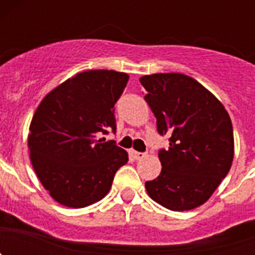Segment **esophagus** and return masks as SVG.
I'll return each mask as SVG.
<instances>
[{"label": "esophagus", "mask_w": 255, "mask_h": 255, "mask_svg": "<svg viewBox=\"0 0 255 255\" xmlns=\"http://www.w3.org/2000/svg\"><path fill=\"white\" fill-rule=\"evenodd\" d=\"M131 155L134 157L135 159H143L145 157V153H140V152H136V150H131Z\"/></svg>", "instance_id": "1"}]
</instances>
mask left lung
<instances>
[{
  "mask_svg": "<svg viewBox=\"0 0 255 255\" xmlns=\"http://www.w3.org/2000/svg\"><path fill=\"white\" fill-rule=\"evenodd\" d=\"M144 100L161 135L171 134L159 150V176L145 182L154 202L170 211H190L211 198L234 159V130L224 105L195 79L179 73L144 75Z\"/></svg>",
  "mask_w": 255,
  "mask_h": 255,
  "instance_id": "1",
  "label": "left lung"
}]
</instances>
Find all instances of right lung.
<instances>
[{"instance_id":"obj_1","label":"right lung","mask_w":255,"mask_h":255,"mask_svg":"<svg viewBox=\"0 0 255 255\" xmlns=\"http://www.w3.org/2000/svg\"><path fill=\"white\" fill-rule=\"evenodd\" d=\"M129 75L88 70L52 89L35 110L28 147L38 179L57 203L91 206L107 195L116 171L129 161L114 140L97 139L116 130L114 106Z\"/></svg>"}]
</instances>
